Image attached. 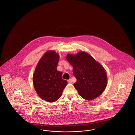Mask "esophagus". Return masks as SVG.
Segmentation results:
<instances>
[{
	"label": "esophagus",
	"instance_id": "esophagus-1",
	"mask_svg": "<svg viewBox=\"0 0 135 135\" xmlns=\"http://www.w3.org/2000/svg\"><path fill=\"white\" fill-rule=\"evenodd\" d=\"M67 81H68V82L69 83H71L72 82V79H70L68 80Z\"/></svg>",
	"mask_w": 135,
	"mask_h": 135
}]
</instances>
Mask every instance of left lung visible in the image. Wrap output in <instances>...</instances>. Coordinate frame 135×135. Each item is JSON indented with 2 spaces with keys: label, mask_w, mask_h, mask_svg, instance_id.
<instances>
[{
  "label": "left lung",
  "mask_w": 135,
  "mask_h": 135,
  "mask_svg": "<svg viewBox=\"0 0 135 135\" xmlns=\"http://www.w3.org/2000/svg\"><path fill=\"white\" fill-rule=\"evenodd\" d=\"M66 59L73 67V74L77 79L74 86L81 97L92 100L103 93L107 85V75L102 65L83 51L67 54Z\"/></svg>",
  "instance_id": "obj_1"
}]
</instances>
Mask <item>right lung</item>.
Returning a JSON list of instances; mask_svg holds the SVG:
<instances>
[{
	"mask_svg": "<svg viewBox=\"0 0 135 135\" xmlns=\"http://www.w3.org/2000/svg\"><path fill=\"white\" fill-rule=\"evenodd\" d=\"M59 60V55L54 51L46 52L39 60L32 77L38 95L50 103L59 99L68 84L62 79V72L57 70Z\"/></svg>",
	"mask_w": 135,
	"mask_h": 135,
	"instance_id": "1",
	"label": "right lung"
}]
</instances>
